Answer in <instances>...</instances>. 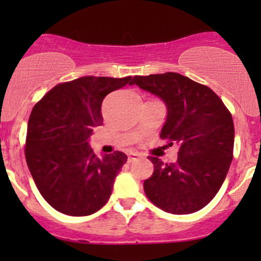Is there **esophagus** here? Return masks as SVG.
Wrapping results in <instances>:
<instances>
[{
	"instance_id": "34e87169",
	"label": "esophagus",
	"mask_w": 261,
	"mask_h": 261,
	"mask_svg": "<svg viewBox=\"0 0 261 261\" xmlns=\"http://www.w3.org/2000/svg\"><path fill=\"white\" fill-rule=\"evenodd\" d=\"M140 158H141V155H140V154H137V153H130V154H128L127 161L130 162V163H133V162L137 161V160H140Z\"/></svg>"
}]
</instances>
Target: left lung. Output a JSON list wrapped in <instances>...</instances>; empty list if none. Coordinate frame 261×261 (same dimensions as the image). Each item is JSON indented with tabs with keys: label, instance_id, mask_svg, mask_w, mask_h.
<instances>
[{
	"label": "left lung",
	"instance_id": "obj_1",
	"mask_svg": "<svg viewBox=\"0 0 261 261\" xmlns=\"http://www.w3.org/2000/svg\"><path fill=\"white\" fill-rule=\"evenodd\" d=\"M130 85L164 101L161 139L179 146L174 163L148 157L154 170L143 182L146 196L173 215L199 211L216 196L233 160L232 115L211 88L176 72L135 76Z\"/></svg>",
	"mask_w": 261,
	"mask_h": 261
}]
</instances>
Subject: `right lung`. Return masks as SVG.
Returning a JSON list of instances; mask_svg holds the SVG:
<instances>
[{"instance_id":"1","label":"right lung","mask_w":261,"mask_h":261,"mask_svg":"<svg viewBox=\"0 0 261 261\" xmlns=\"http://www.w3.org/2000/svg\"><path fill=\"white\" fill-rule=\"evenodd\" d=\"M131 77L86 76L60 83L33 108L25 160L39 193L51 207L88 216L106 205L127 155L115 151L98 158L89 146L93 128L103 124L101 103Z\"/></svg>"}]
</instances>
